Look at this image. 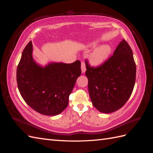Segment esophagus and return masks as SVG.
<instances>
[{
  "label": "esophagus",
  "instance_id": "esophagus-1",
  "mask_svg": "<svg viewBox=\"0 0 153 153\" xmlns=\"http://www.w3.org/2000/svg\"><path fill=\"white\" fill-rule=\"evenodd\" d=\"M81 69H82V72L84 73L86 71V67H85V64L84 62H82L81 63Z\"/></svg>",
  "mask_w": 153,
  "mask_h": 153
}]
</instances>
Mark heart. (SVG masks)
I'll return each mask as SVG.
<instances>
[{
    "mask_svg": "<svg viewBox=\"0 0 153 153\" xmlns=\"http://www.w3.org/2000/svg\"><path fill=\"white\" fill-rule=\"evenodd\" d=\"M110 52L111 48L109 46H101V47L97 48L91 55L90 60L91 63L93 65H99V64L103 63L108 57Z\"/></svg>",
    "mask_w": 153,
    "mask_h": 153,
    "instance_id": "heart-1",
    "label": "heart"
}]
</instances>
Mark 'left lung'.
<instances>
[{"mask_svg":"<svg viewBox=\"0 0 153 153\" xmlns=\"http://www.w3.org/2000/svg\"><path fill=\"white\" fill-rule=\"evenodd\" d=\"M87 62L88 89L94 107L105 114L121 108L131 96L136 79V64L128 43L123 39L112 56L98 66Z\"/></svg>","mask_w":153,"mask_h":153,"instance_id":"1","label":"left lung"}]
</instances>
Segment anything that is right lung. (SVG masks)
<instances>
[{"instance_id":"1","label":"right lung","mask_w":153,"mask_h":153,"mask_svg":"<svg viewBox=\"0 0 153 153\" xmlns=\"http://www.w3.org/2000/svg\"><path fill=\"white\" fill-rule=\"evenodd\" d=\"M32 41L27 45L16 70L20 93L29 106L39 114L56 115L68 105L69 96L80 76L81 62L50 63L44 68L32 59Z\"/></svg>"}]
</instances>
